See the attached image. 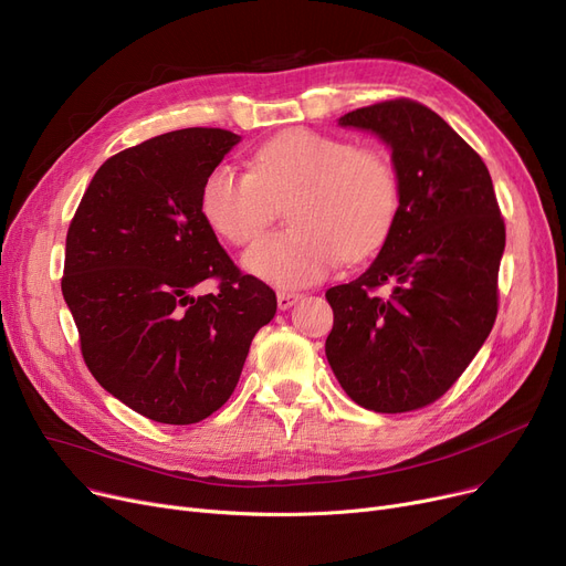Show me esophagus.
<instances>
[{"label": "esophagus", "mask_w": 566, "mask_h": 566, "mask_svg": "<svg viewBox=\"0 0 566 566\" xmlns=\"http://www.w3.org/2000/svg\"><path fill=\"white\" fill-rule=\"evenodd\" d=\"M300 300H302V294H300V292L281 290V292H279V308H281V311H287V308H292L294 304H297Z\"/></svg>", "instance_id": "obj_1"}]
</instances>
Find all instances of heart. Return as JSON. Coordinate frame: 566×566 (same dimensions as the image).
Here are the masks:
<instances>
[{
    "mask_svg": "<svg viewBox=\"0 0 566 566\" xmlns=\"http://www.w3.org/2000/svg\"><path fill=\"white\" fill-rule=\"evenodd\" d=\"M287 207L290 230L262 239L247 253L255 276L297 287L345 262L378 253L396 226L400 177L375 147H355L311 128H285L264 140L251 172L213 168L200 188L207 226L234 247H247Z\"/></svg>",
    "mask_w": 566,
    "mask_h": 566,
    "instance_id": "1",
    "label": "heart"
}]
</instances>
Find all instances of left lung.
I'll return each mask as SVG.
<instances>
[{"instance_id": "obj_1", "label": "left lung", "mask_w": 566, "mask_h": 566, "mask_svg": "<svg viewBox=\"0 0 566 566\" xmlns=\"http://www.w3.org/2000/svg\"><path fill=\"white\" fill-rule=\"evenodd\" d=\"M340 126L368 128L391 147L400 209L366 272L327 290L325 353L357 406L412 412L453 387L495 325L504 219L486 164L423 103L380 101Z\"/></svg>"}]
</instances>
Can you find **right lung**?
<instances>
[{
  "label": "right lung",
  "mask_w": 566,
  "mask_h": 566,
  "mask_svg": "<svg viewBox=\"0 0 566 566\" xmlns=\"http://www.w3.org/2000/svg\"><path fill=\"white\" fill-rule=\"evenodd\" d=\"M239 143L181 128L111 156L66 232L62 292L96 382L138 415L186 426L232 396L276 292L244 274L200 211L205 177ZM213 280L218 290L193 298Z\"/></svg>",
  "instance_id": "obj_1"
}]
</instances>
